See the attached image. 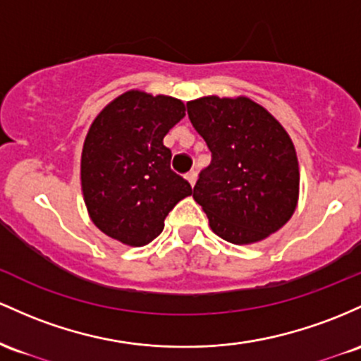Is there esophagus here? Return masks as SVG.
Returning a JSON list of instances; mask_svg holds the SVG:
<instances>
[{
  "label": "esophagus",
  "mask_w": 361,
  "mask_h": 361,
  "mask_svg": "<svg viewBox=\"0 0 361 361\" xmlns=\"http://www.w3.org/2000/svg\"><path fill=\"white\" fill-rule=\"evenodd\" d=\"M196 172H189V173H185V179H188V182H189V184H191V185H194V184H196Z\"/></svg>",
  "instance_id": "obj_1"
}]
</instances>
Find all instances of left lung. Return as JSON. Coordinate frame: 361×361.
I'll use <instances>...</instances> for the list:
<instances>
[{"mask_svg":"<svg viewBox=\"0 0 361 361\" xmlns=\"http://www.w3.org/2000/svg\"><path fill=\"white\" fill-rule=\"evenodd\" d=\"M188 114L213 155L192 192L209 228L237 245L278 232L300 192L297 152L286 129L244 95L189 100Z\"/></svg>","mask_w":361,"mask_h":361,"instance_id":"8db88e82","label":"left lung"}]
</instances>
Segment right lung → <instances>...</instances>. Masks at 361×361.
I'll return each mask as SVG.
<instances>
[{
    "instance_id": "1",
    "label": "right lung",
    "mask_w": 361,
    "mask_h": 361,
    "mask_svg": "<svg viewBox=\"0 0 361 361\" xmlns=\"http://www.w3.org/2000/svg\"><path fill=\"white\" fill-rule=\"evenodd\" d=\"M185 116L182 100L128 90L93 119L82 149V192L93 225L129 247L161 233L189 182L170 170L164 137Z\"/></svg>"
}]
</instances>
